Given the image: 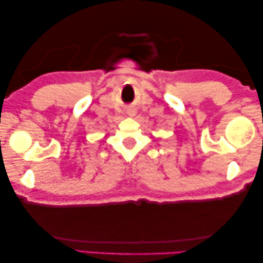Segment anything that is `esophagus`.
Listing matches in <instances>:
<instances>
[{"label":"esophagus","mask_w":263,"mask_h":263,"mask_svg":"<svg viewBox=\"0 0 263 263\" xmlns=\"http://www.w3.org/2000/svg\"><path fill=\"white\" fill-rule=\"evenodd\" d=\"M127 114H128V115H131V116H133V115H135V114H136V110H135V109H133V108H130V109H127Z\"/></svg>","instance_id":"esophagus-1"}]
</instances>
